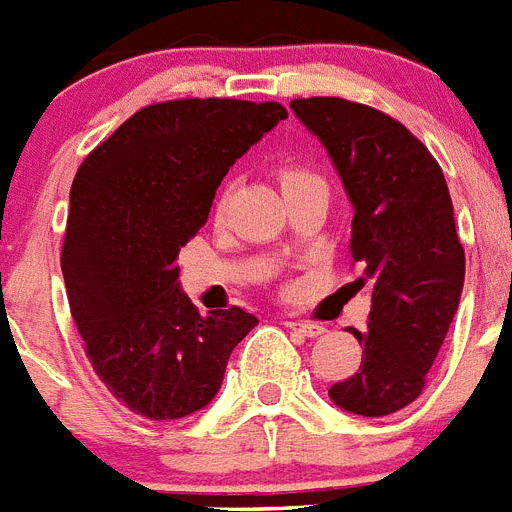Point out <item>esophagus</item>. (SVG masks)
Masks as SVG:
<instances>
[{
    "label": "esophagus",
    "mask_w": 512,
    "mask_h": 512,
    "mask_svg": "<svg viewBox=\"0 0 512 512\" xmlns=\"http://www.w3.org/2000/svg\"><path fill=\"white\" fill-rule=\"evenodd\" d=\"M285 326L290 331H295V334H300V336H308V339H313V336H321L323 331V326L321 323H310V321H295V318H290V321H285Z\"/></svg>",
    "instance_id": "esophagus-1"
}]
</instances>
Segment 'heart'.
Masks as SVG:
<instances>
[{"label": "heart", "mask_w": 512, "mask_h": 512, "mask_svg": "<svg viewBox=\"0 0 512 512\" xmlns=\"http://www.w3.org/2000/svg\"><path fill=\"white\" fill-rule=\"evenodd\" d=\"M321 181L316 170L305 168V165H285V168L279 170V183H282V189H290V186H300V183H313Z\"/></svg>", "instance_id": "b5f03b06"}]
</instances>
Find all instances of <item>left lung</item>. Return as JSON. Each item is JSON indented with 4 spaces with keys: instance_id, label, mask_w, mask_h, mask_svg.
<instances>
[{
    "instance_id": "1",
    "label": "left lung",
    "mask_w": 512,
    "mask_h": 512,
    "mask_svg": "<svg viewBox=\"0 0 512 512\" xmlns=\"http://www.w3.org/2000/svg\"><path fill=\"white\" fill-rule=\"evenodd\" d=\"M300 121L334 160L349 202L352 264L370 282L360 370L329 388L334 404L386 417L417 399L464 290L466 256L443 170L412 131L378 108L344 98H295Z\"/></svg>"
}]
</instances>
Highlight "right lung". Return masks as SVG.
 <instances>
[{
    "label": "right lung",
    "instance_id": "right-lung-1",
    "mask_svg": "<svg viewBox=\"0 0 512 512\" xmlns=\"http://www.w3.org/2000/svg\"><path fill=\"white\" fill-rule=\"evenodd\" d=\"M282 119L274 100H165L139 108L82 160L61 274L87 360L134 414L199 412L259 323L238 305L199 316L178 285V251L207 222L230 165Z\"/></svg>",
    "mask_w": 512,
    "mask_h": 512
}]
</instances>
